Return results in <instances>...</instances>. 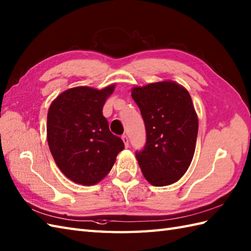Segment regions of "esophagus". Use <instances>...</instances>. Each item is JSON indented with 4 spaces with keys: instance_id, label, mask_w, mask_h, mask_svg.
Wrapping results in <instances>:
<instances>
[{
    "instance_id": "1",
    "label": "esophagus",
    "mask_w": 251,
    "mask_h": 251,
    "mask_svg": "<svg viewBox=\"0 0 251 251\" xmlns=\"http://www.w3.org/2000/svg\"><path fill=\"white\" fill-rule=\"evenodd\" d=\"M122 140H123L125 147L128 148V145H129V142H128V137L126 135H123V136H122Z\"/></svg>"
}]
</instances>
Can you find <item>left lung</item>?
I'll return each instance as SVG.
<instances>
[{
    "label": "left lung",
    "mask_w": 251,
    "mask_h": 251,
    "mask_svg": "<svg viewBox=\"0 0 251 251\" xmlns=\"http://www.w3.org/2000/svg\"><path fill=\"white\" fill-rule=\"evenodd\" d=\"M147 141L136 157L144 177L167 186L182 177L195 154L198 118L188 91L172 81L133 87Z\"/></svg>",
    "instance_id": "obj_1"
}]
</instances>
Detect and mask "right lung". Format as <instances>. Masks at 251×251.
<instances>
[{
	"mask_svg": "<svg viewBox=\"0 0 251 251\" xmlns=\"http://www.w3.org/2000/svg\"><path fill=\"white\" fill-rule=\"evenodd\" d=\"M114 85L102 90L78 86L51 103L47 140L55 164L73 182L94 185L111 170L124 142L109 129L102 107Z\"/></svg>",
	"mask_w": 251,
	"mask_h": 251,
	"instance_id": "add662e5",
	"label": "right lung"
}]
</instances>
